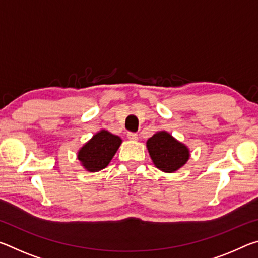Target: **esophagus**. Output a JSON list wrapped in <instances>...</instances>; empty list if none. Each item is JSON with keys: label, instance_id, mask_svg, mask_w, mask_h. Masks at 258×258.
<instances>
[{"label": "esophagus", "instance_id": "1", "mask_svg": "<svg viewBox=\"0 0 258 258\" xmlns=\"http://www.w3.org/2000/svg\"><path fill=\"white\" fill-rule=\"evenodd\" d=\"M127 139L130 140V141H137V140H138L139 138H138V134H135V133H128V134H127Z\"/></svg>", "mask_w": 258, "mask_h": 258}]
</instances>
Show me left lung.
I'll return each mask as SVG.
<instances>
[{
	"instance_id": "obj_1",
	"label": "left lung",
	"mask_w": 258,
	"mask_h": 258,
	"mask_svg": "<svg viewBox=\"0 0 258 258\" xmlns=\"http://www.w3.org/2000/svg\"><path fill=\"white\" fill-rule=\"evenodd\" d=\"M147 149L152 163L165 173H174L190 158V150L166 131H158L147 141Z\"/></svg>"
}]
</instances>
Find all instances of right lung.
<instances>
[{"instance_id":"right-lung-1","label":"right lung","mask_w":258,"mask_h":258,"mask_svg":"<svg viewBox=\"0 0 258 258\" xmlns=\"http://www.w3.org/2000/svg\"><path fill=\"white\" fill-rule=\"evenodd\" d=\"M121 139L107 130H100L77 151V159L87 172L106 168L121 145Z\"/></svg>"}]
</instances>
